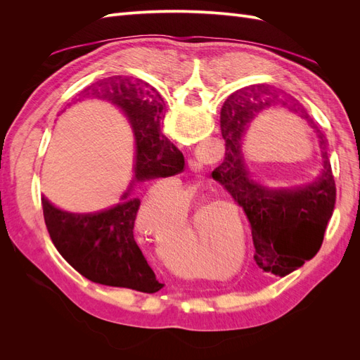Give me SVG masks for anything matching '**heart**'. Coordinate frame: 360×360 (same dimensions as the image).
<instances>
[{"instance_id": "obj_1", "label": "heart", "mask_w": 360, "mask_h": 360, "mask_svg": "<svg viewBox=\"0 0 360 360\" xmlns=\"http://www.w3.org/2000/svg\"><path fill=\"white\" fill-rule=\"evenodd\" d=\"M167 201L162 207V192H151L148 198L139 210V225L143 230L151 236H160L168 231L172 226L174 217L180 216L181 210V198L177 192H167ZM197 193L189 191L186 193V201L191 204Z\"/></svg>"}]
</instances>
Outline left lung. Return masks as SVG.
I'll use <instances>...</instances> for the list:
<instances>
[{
    "label": "left lung",
    "mask_w": 360,
    "mask_h": 360,
    "mask_svg": "<svg viewBox=\"0 0 360 360\" xmlns=\"http://www.w3.org/2000/svg\"><path fill=\"white\" fill-rule=\"evenodd\" d=\"M282 105L300 116L318 138L323 168L311 184L270 190L250 176L241 151L248 124L266 109ZM225 158L212 177L231 193L248 216L255 263L275 276H285L311 259L323 243L336 200L328 143L319 126L297 103L282 101L269 84H252L228 96L221 110Z\"/></svg>",
    "instance_id": "obj_1"
}]
</instances>
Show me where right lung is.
<instances>
[{
	"label": "right lung",
	"mask_w": 360,
	"mask_h": 360,
	"mask_svg": "<svg viewBox=\"0 0 360 360\" xmlns=\"http://www.w3.org/2000/svg\"><path fill=\"white\" fill-rule=\"evenodd\" d=\"M82 99H101L120 108L135 136L134 179L122 202L94 213H72L41 197L48 233L63 258L96 284L123 287L153 294L163 284L156 279L134 237L139 198H132L135 184L176 176L184 168L181 151L160 134L163 105L158 91L144 81L111 76L86 86Z\"/></svg>",
	"instance_id": "add662e5"
}]
</instances>
